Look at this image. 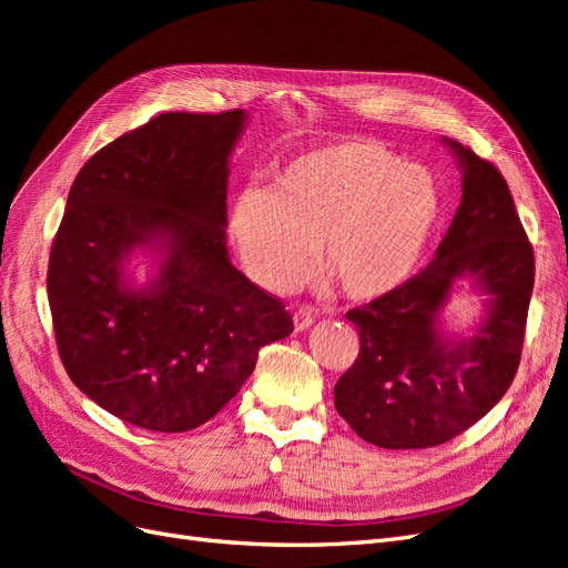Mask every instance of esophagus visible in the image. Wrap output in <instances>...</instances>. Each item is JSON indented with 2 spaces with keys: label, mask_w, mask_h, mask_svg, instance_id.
Wrapping results in <instances>:
<instances>
[{
  "label": "esophagus",
  "mask_w": 568,
  "mask_h": 568,
  "mask_svg": "<svg viewBox=\"0 0 568 568\" xmlns=\"http://www.w3.org/2000/svg\"><path fill=\"white\" fill-rule=\"evenodd\" d=\"M315 317H317V313L311 311V307H298V311L294 313V326H296V332H303V329H307V326H313Z\"/></svg>",
  "instance_id": "34e87169"
}]
</instances>
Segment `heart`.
Wrapping results in <instances>:
<instances>
[{
	"label": "heart",
	"mask_w": 568,
	"mask_h": 568,
	"mask_svg": "<svg viewBox=\"0 0 568 568\" xmlns=\"http://www.w3.org/2000/svg\"><path fill=\"white\" fill-rule=\"evenodd\" d=\"M440 209L426 168L374 142L346 140L286 161L272 189H244L230 234L251 277L274 294L305 280L315 244L320 270L343 296L374 301L415 272Z\"/></svg>",
	"instance_id": "heart-1"
}]
</instances>
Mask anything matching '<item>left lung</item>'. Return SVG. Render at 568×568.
<instances>
[{
  "label": "left lung",
  "mask_w": 568,
  "mask_h": 568,
  "mask_svg": "<svg viewBox=\"0 0 568 568\" xmlns=\"http://www.w3.org/2000/svg\"><path fill=\"white\" fill-rule=\"evenodd\" d=\"M462 170V203L434 261L390 294L348 311L359 353L334 386L338 415L386 450H419L467 432L517 374L532 291V246L493 163L443 136ZM471 276L489 313L467 339H445L439 313Z\"/></svg>",
  "instance_id": "8db88e82"
}]
</instances>
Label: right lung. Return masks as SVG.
<instances>
[{
  "mask_svg": "<svg viewBox=\"0 0 568 568\" xmlns=\"http://www.w3.org/2000/svg\"><path fill=\"white\" fill-rule=\"evenodd\" d=\"M246 111L161 113L82 165L51 244L61 363L99 407L149 432L213 419L294 322L227 253L230 153ZM158 277L134 287V250Z\"/></svg>",
  "mask_w": 568,
  "mask_h": 568,
  "instance_id": "right-lung-1",
  "label": "right lung"
}]
</instances>
